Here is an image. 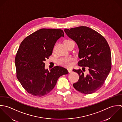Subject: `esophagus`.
<instances>
[{
  "label": "esophagus",
  "instance_id": "esophagus-1",
  "mask_svg": "<svg viewBox=\"0 0 122 122\" xmlns=\"http://www.w3.org/2000/svg\"><path fill=\"white\" fill-rule=\"evenodd\" d=\"M67 70H68V71L69 73H71V72H72V69L71 68H67Z\"/></svg>",
  "mask_w": 122,
  "mask_h": 122
}]
</instances>
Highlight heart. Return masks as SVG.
<instances>
[{
	"instance_id": "1",
	"label": "heart",
	"mask_w": 122,
	"mask_h": 122,
	"mask_svg": "<svg viewBox=\"0 0 122 122\" xmlns=\"http://www.w3.org/2000/svg\"><path fill=\"white\" fill-rule=\"evenodd\" d=\"M70 41H72L66 40L65 41V43H67ZM73 58L71 56H68L62 57L59 59L57 62L58 64L59 65H61L66 67H70L73 66Z\"/></svg>"
}]
</instances>
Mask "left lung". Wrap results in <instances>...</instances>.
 <instances>
[{"label":"left lung","mask_w":122,"mask_h":122,"mask_svg":"<svg viewBox=\"0 0 122 122\" xmlns=\"http://www.w3.org/2000/svg\"><path fill=\"white\" fill-rule=\"evenodd\" d=\"M64 30L78 46L81 59L78 66L82 67L84 71L86 67L89 71L86 75L81 69L73 70L79 75L73 87L81 93L92 94L103 85L111 70V54L109 45L102 35L86 26L65 29Z\"/></svg>","instance_id":"obj_1"}]
</instances>
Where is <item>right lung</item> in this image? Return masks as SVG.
Listing matches in <instances>:
<instances>
[{
  "instance_id": "obj_1",
  "label": "right lung",
  "mask_w": 122,
  "mask_h": 122,
  "mask_svg": "<svg viewBox=\"0 0 122 122\" xmlns=\"http://www.w3.org/2000/svg\"><path fill=\"white\" fill-rule=\"evenodd\" d=\"M63 30L41 29L26 37L21 42L15 57L16 77L25 90L33 96L42 97L55 86L58 79L68 72L60 66L45 69L44 62L52 55Z\"/></svg>"
}]
</instances>
